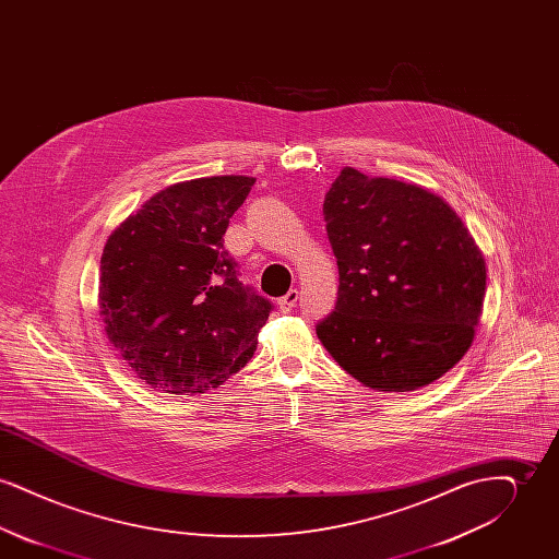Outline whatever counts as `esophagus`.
<instances>
[{"label": "esophagus", "mask_w": 559, "mask_h": 559, "mask_svg": "<svg viewBox=\"0 0 559 559\" xmlns=\"http://www.w3.org/2000/svg\"><path fill=\"white\" fill-rule=\"evenodd\" d=\"M297 301H299V292L292 289L285 297L278 299V310H281L283 314H287V312H292L293 308L297 306Z\"/></svg>", "instance_id": "1"}]
</instances>
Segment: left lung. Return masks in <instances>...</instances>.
I'll return each instance as SVG.
<instances>
[{"instance_id": "left-lung-1", "label": "left lung", "mask_w": 559, "mask_h": 559, "mask_svg": "<svg viewBox=\"0 0 559 559\" xmlns=\"http://www.w3.org/2000/svg\"><path fill=\"white\" fill-rule=\"evenodd\" d=\"M322 213L340 292L317 324L320 344L374 392H415L451 371L486 293V262L463 219L429 188L354 167L340 171Z\"/></svg>"}]
</instances>
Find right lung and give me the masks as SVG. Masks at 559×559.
Returning a JSON list of instances; mask_svg holds the SVG:
<instances>
[{
	"label": "right lung",
	"mask_w": 559,
	"mask_h": 559,
	"mask_svg": "<svg viewBox=\"0 0 559 559\" xmlns=\"http://www.w3.org/2000/svg\"><path fill=\"white\" fill-rule=\"evenodd\" d=\"M253 185L251 176L171 185L107 239L98 312L108 342L153 390L203 394L258 347L270 301L242 287L222 239Z\"/></svg>",
	"instance_id": "add662e5"
}]
</instances>
